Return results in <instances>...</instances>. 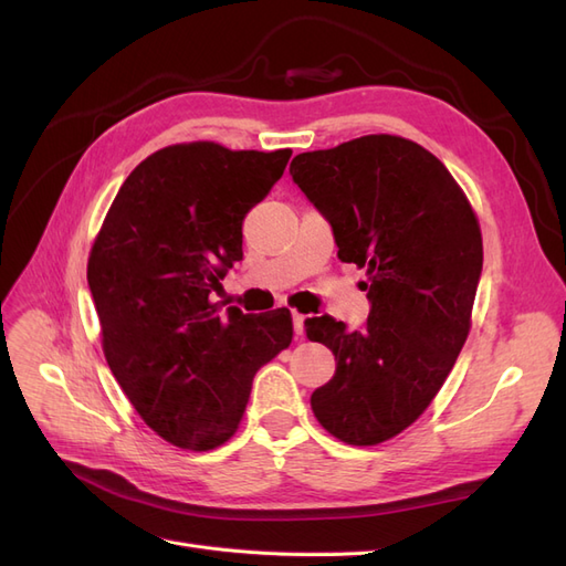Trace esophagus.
Here are the masks:
<instances>
[{"label":"esophagus","mask_w":566,"mask_h":566,"mask_svg":"<svg viewBox=\"0 0 566 566\" xmlns=\"http://www.w3.org/2000/svg\"><path fill=\"white\" fill-rule=\"evenodd\" d=\"M304 321H306V316H304V314L293 312V331H295V337H297V339H300V337H302V333H304Z\"/></svg>","instance_id":"1"}]
</instances>
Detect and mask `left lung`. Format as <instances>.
Wrapping results in <instances>:
<instances>
[{
	"mask_svg": "<svg viewBox=\"0 0 566 566\" xmlns=\"http://www.w3.org/2000/svg\"><path fill=\"white\" fill-rule=\"evenodd\" d=\"M290 175L331 221L339 260L368 276L361 331L331 316L304 321L306 337L337 361L312 410L339 441L375 447L422 416L465 345L482 231L449 169L401 136L300 153Z\"/></svg>",
	"mask_w": 566,
	"mask_h": 566,
	"instance_id": "8db88e82",
	"label": "left lung"
}]
</instances>
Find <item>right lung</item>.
Listing matches in <instances>:
<instances>
[{
    "instance_id": "obj_1",
    "label": "right lung",
    "mask_w": 566,
    "mask_h": 566,
    "mask_svg": "<svg viewBox=\"0 0 566 566\" xmlns=\"http://www.w3.org/2000/svg\"><path fill=\"white\" fill-rule=\"evenodd\" d=\"M293 150L212 142L156 150L119 186L90 252L87 281L106 361L136 413L165 441H229L252 378L293 342L287 310L219 314L214 293L243 260V219Z\"/></svg>"
}]
</instances>
